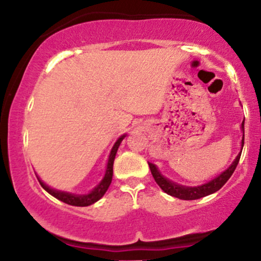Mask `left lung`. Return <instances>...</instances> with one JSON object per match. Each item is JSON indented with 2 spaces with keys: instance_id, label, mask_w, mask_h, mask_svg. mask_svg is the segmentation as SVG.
<instances>
[{
  "instance_id": "1",
  "label": "left lung",
  "mask_w": 261,
  "mask_h": 261,
  "mask_svg": "<svg viewBox=\"0 0 261 261\" xmlns=\"http://www.w3.org/2000/svg\"><path fill=\"white\" fill-rule=\"evenodd\" d=\"M242 128H243L244 131V121L242 122ZM243 145H244V135H243V140H242V148H243ZM241 154H242V151L239 152L238 155H237V158L234 160V162L230 164L229 168L224 170L222 174L218 175L217 178L214 179V180L201 185V187H195V188L181 187V185H178L175 184V182L169 181L168 179L163 178V176L161 175V173L158 172L157 168H155L154 164L148 163V166L155 182L160 185V188L164 191V193H167L168 195L178 197V199H181V200H196V199H201L203 196H207L212 193H216L217 190H220V189L226 184L227 180L230 178V175H232L233 172L236 170L237 166H238V162L241 160Z\"/></svg>"
}]
</instances>
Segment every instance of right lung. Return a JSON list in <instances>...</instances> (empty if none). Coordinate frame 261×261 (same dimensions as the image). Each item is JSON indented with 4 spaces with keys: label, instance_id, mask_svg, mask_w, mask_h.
<instances>
[{
    "label": "right lung",
    "instance_id": "right-lung-1",
    "mask_svg": "<svg viewBox=\"0 0 261 261\" xmlns=\"http://www.w3.org/2000/svg\"><path fill=\"white\" fill-rule=\"evenodd\" d=\"M125 137L121 136L120 139L115 142L114 147L112 148V152L109 154V160H108V166H107V170H106V175H104L103 180H101L99 184L97 185L89 194L87 195H73V194H68V193H64V191H58V190H54V189H50L47 185H45L40 179H38L40 185L43 187L45 190L47 191L49 194H51L53 196H55L56 199L61 200L62 202L68 203V205H72V206H89L92 203L97 202L100 197H103L104 194L107 193L108 188H109L110 182H112L113 179V164H114V160H115V154L118 152L119 146H120V142L122 141V139Z\"/></svg>",
    "mask_w": 261,
    "mask_h": 261
}]
</instances>
